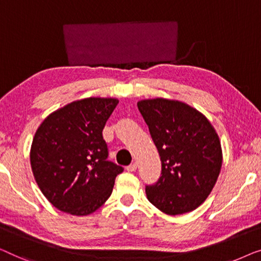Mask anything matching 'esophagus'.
<instances>
[{"mask_svg": "<svg viewBox=\"0 0 261 261\" xmlns=\"http://www.w3.org/2000/svg\"><path fill=\"white\" fill-rule=\"evenodd\" d=\"M136 169H137V163H131L130 166H127L126 167V170L127 171H130V172H134V171H136Z\"/></svg>", "mask_w": 261, "mask_h": 261, "instance_id": "1", "label": "esophagus"}]
</instances>
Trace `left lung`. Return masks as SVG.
Masks as SVG:
<instances>
[{
    "instance_id": "8db88e82",
    "label": "left lung",
    "mask_w": 261,
    "mask_h": 261,
    "mask_svg": "<svg viewBox=\"0 0 261 261\" xmlns=\"http://www.w3.org/2000/svg\"><path fill=\"white\" fill-rule=\"evenodd\" d=\"M159 150L162 172L145 187L148 200L168 215L192 212L207 199L222 166L219 136L196 109L156 98L137 102Z\"/></svg>"
}]
</instances>
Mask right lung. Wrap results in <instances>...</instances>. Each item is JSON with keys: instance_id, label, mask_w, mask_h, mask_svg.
Instances as JSON below:
<instances>
[{"instance_id": "1", "label": "right lung", "mask_w": 261, "mask_h": 261, "mask_svg": "<svg viewBox=\"0 0 261 261\" xmlns=\"http://www.w3.org/2000/svg\"><path fill=\"white\" fill-rule=\"evenodd\" d=\"M115 98L72 101L47 117L31 148L33 175L46 199L59 211L83 216L97 211L111 195L124 169L108 161L102 138Z\"/></svg>"}]
</instances>
